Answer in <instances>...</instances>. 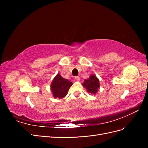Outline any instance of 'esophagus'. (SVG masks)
Segmentation results:
<instances>
[{
	"mask_svg": "<svg viewBox=\"0 0 148 148\" xmlns=\"http://www.w3.org/2000/svg\"><path fill=\"white\" fill-rule=\"evenodd\" d=\"M75 79L77 80V81H79L80 80V78H79V77H78V76H75Z\"/></svg>",
	"mask_w": 148,
	"mask_h": 148,
	"instance_id": "1",
	"label": "esophagus"
}]
</instances>
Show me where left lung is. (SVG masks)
I'll return each instance as SVG.
<instances>
[{
  "instance_id": "obj_1",
  "label": "left lung",
  "mask_w": 148,
  "mask_h": 148,
  "mask_svg": "<svg viewBox=\"0 0 148 148\" xmlns=\"http://www.w3.org/2000/svg\"><path fill=\"white\" fill-rule=\"evenodd\" d=\"M83 85L87 91L91 94H96L100 86L99 79L94 75H91L89 79H85Z\"/></svg>"
}]
</instances>
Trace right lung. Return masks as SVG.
<instances>
[{
    "label": "right lung",
    "mask_w": 148,
    "mask_h": 148,
    "mask_svg": "<svg viewBox=\"0 0 148 148\" xmlns=\"http://www.w3.org/2000/svg\"><path fill=\"white\" fill-rule=\"evenodd\" d=\"M71 85L72 83L71 82L62 78L59 74H57L51 84V91L53 96L59 99L64 97L68 93V90Z\"/></svg>",
    "instance_id": "obj_1"
}]
</instances>
